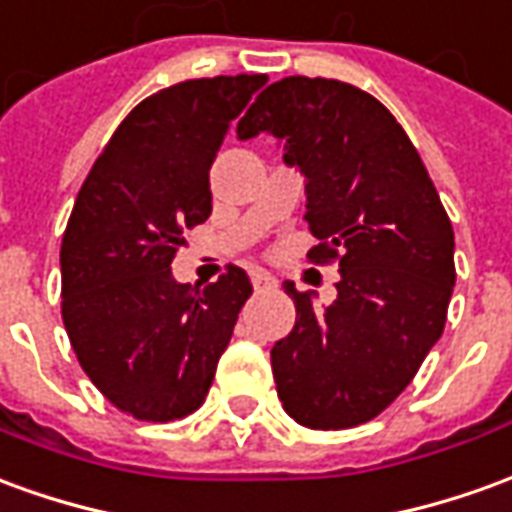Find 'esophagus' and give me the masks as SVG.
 Wrapping results in <instances>:
<instances>
[{
  "instance_id": "1",
  "label": "esophagus",
  "mask_w": 512,
  "mask_h": 512,
  "mask_svg": "<svg viewBox=\"0 0 512 512\" xmlns=\"http://www.w3.org/2000/svg\"><path fill=\"white\" fill-rule=\"evenodd\" d=\"M252 285H255L257 291H266V288H277V280L263 271V268H252Z\"/></svg>"
}]
</instances>
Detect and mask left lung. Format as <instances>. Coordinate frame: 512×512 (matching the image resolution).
Segmentation results:
<instances>
[{"mask_svg":"<svg viewBox=\"0 0 512 512\" xmlns=\"http://www.w3.org/2000/svg\"><path fill=\"white\" fill-rule=\"evenodd\" d=\"M274 135L305 174L313 263L338 260V299L285 282L293 330L271 371L285 413L310 430L380 416L441 338L455 288V232L402 124L349 82L285 77L238 121V138Z\"/></svg>","mask_w":512,"mask_h":512,"instance_id":"left-lung-1","label":"left lung"}]
</instances>
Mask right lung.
<instances>
[{
    "label": "right lung",
    "mask_w": 512,
    "mask_h": 512,
    "mask_svg": "<svg viewBox=\"0 0 512 512\" xmlns=\"http://www.w3.org/2000/svg\"><path fill=\"white\" fill-rule=\"evenodd\" d=\"M266 74L185 80L130 110L82 182L60 246L63 324L82 371L138 421L205 402L252 282L174 280L182 232L213 210L210 166Z\"/></svg>",
    "instance_id": "1"
}]
</instances>
